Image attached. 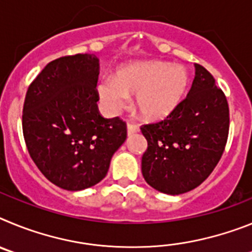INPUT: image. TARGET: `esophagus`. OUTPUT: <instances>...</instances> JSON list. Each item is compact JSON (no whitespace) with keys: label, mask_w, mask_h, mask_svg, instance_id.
<instances>
[{"label":"esophagus","mask_w":252,"mask_h":252,"mask_svg":"<svg viewBox=\"0 0 252 252\" xmlns=\"http://www.w3.org/2000/svg\"><path fill=\"white\" fill-rule=\"evenodd\" d=\"M139 131V126L135 124H132V122L127 121V132L128 135H131V133H135Z\"/></svg>","instance_id":"obj_1"}]
</instances>
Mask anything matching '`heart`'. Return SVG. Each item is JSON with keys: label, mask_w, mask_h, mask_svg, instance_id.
<instances>
[{"label": "heart", "mask_w": 252, "mask_h": 252, "mask_svg": "<svg viewBox=\"0 0 252 252\" xmlns=\"http://www.w3.org/2000/svg\"><path fill=\"white\" fill-rule=\"evenodd\" d=\"M189 75L179 64L140 62L121 68L115 79L104 78L97 91L107 111L117 113L135 94V107L146 120H160L179 106L188 88Z\"/></svg>", "instance_id": "obj_1"}]
</instances>
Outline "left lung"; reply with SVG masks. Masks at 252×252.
<instances>
[{
  "label": "left lung",
  "mask_w": 252,
  "mask_h": 252,
  "mask_svg": "<svg viewBox=\"0 0 252 252\" xmlns=\"http://www.w3.org/2000/svg\"><path fill=\"white\" fill-rule=\"evenodd\" d=\"M186 98L166 119L142 125L148 141L141 170L146 183L166 194H182L202 184L226 148L230 110L213 75L194 64Z\"/></svg>",
  "instance_id": "8db88e82"
}]
</instances>
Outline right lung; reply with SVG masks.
Returning a JSON list of instances; mask_svg holds the SVG:
<instances>
[{
	"label": "right lung",
	"instance_id": "right-lung-1",
	"mask_svg": "<svg viewBox=\"0 0 252 252\" xmlns=\"http://www.w3.org/2000/svg\"><path fill=\"white\" fill-rule=\"evenodd\" d=\"M98 74L94 54L66 55L50 62L26 92V148L44 177L66 190L99 183L127 136L126 122L99 113Z\"/></svg>",
	"mask_w": 252,
	"mask_h": 252
}]
</instances>
